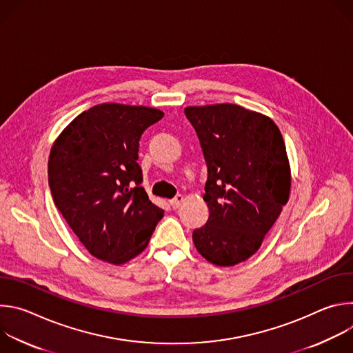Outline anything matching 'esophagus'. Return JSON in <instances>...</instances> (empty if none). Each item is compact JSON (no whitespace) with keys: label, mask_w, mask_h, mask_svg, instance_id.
<instances>
[{"label":"esophagus","mask_w":353,"mask_h":353,"mask_svg":"<svg viewBox=\"0 0 353 353\" xmlns=\"http://www.w3.org/2000/svg\"><path fill=\"white\" fill-rule=\"evenodd\" d=\"M183 201H184L183 195H177L176 198L170 199V205H172V207L176 210V208H179V207L183 204Z\"/></svg>","instance_id":"esophagus-1"}]
</instances>
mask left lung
<instances>
[{"instance_id":"obj_1","label":"left lung","mask_w":353,"mask_h":353,"mask_svg":"<svg viewBox=\"0 0 353 353\" xmlns=\"http://www.w3.org/2000/svg\"><path fill=\"white\" fill-rule=\"evenodd\" d=\"M208 168L210 216L192 232L208 263L233 267L257 253L290 194L283 137L268 116L232 103L188 106Z\"/></svg>"}]
</instances>
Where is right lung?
Instances as JSON below:
<instances>
[{
    "instance_id": "right-lung-1",
    "label": "right lung",
    "mask_w": 353,
    "mask_h": 353,
    "mask_svg": "<svg viewBox=\"0 0 353 353\" xmlns=\"http://www.w3.org/2000/svg\"><path fill=\"white\" fill-rule=\"evenodd\" d=\"M165 113L102 103L77 116L48 157L54 204L89 253L121 265L146 248L163 210L152 204L138 161L143 131Z\"/></svg>"
}]
</instances>
